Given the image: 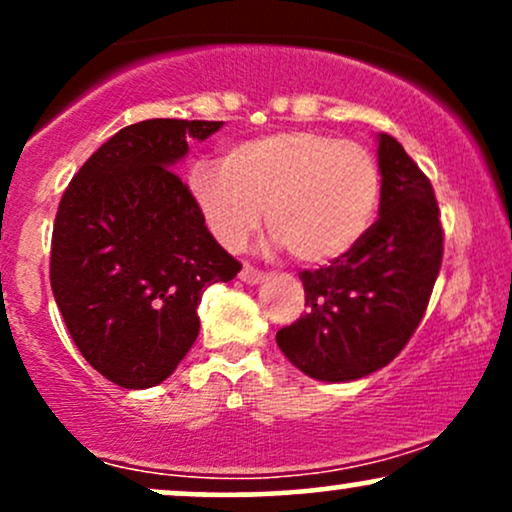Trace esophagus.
I'll list each match as a JSON object with an SVG mask.
<instances>
[{
	"label": "esophagus",
	"mask_w": 512,
	"mask_h": 512,
	"mask_svg": "<svg viewBox=\"0 0 512 512\" xmlns=\"http://www.w3.org/2000/svg\"><path fill=\"white\" fill-rule=\"evenodd\" d=\"M262 279H264V272L250 267V264H245V267L240 269V281H245V284H260Z\"/></svg>",
	"instance_id": "esophagus-1"
}]
</instances>
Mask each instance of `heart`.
Instances as JSON below:
<instances>
[{"label":"heart","instance_id":"1","mask_svg":"<svg viewBox=\"0 0 512 512\" xmlns=\"http://www.w3.org/2000/svg\"><path fill=\"white\" fill-rule=\"evenodd\" d=\"M187 187L214 238L236 250L267 214L276 240L303 264H327L366 236L380 202L368 146L313 129L245 139L221 163L199 161Z\"/></svg>","mask_w":512,"mask_h":512}]
</instances>
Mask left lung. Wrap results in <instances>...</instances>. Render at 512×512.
<instances>
[{"mask_svg": "<svg viewBox=\"0 0 512 512\" xmlns=\"http://www.w3.org/2000/svg\"><path fill=\"white\" fill-rule=\"evenodd\" d=\"M380 216L354 250L298 276L308 313L276 344L305 375L349 383L387 366L424 320L443 262L431 180L390 134L378 137Z\"/></svg>", "mask_w": 512, "mask_h": 512, "instance_id": "1", "label": "left lung"}]
</instances>
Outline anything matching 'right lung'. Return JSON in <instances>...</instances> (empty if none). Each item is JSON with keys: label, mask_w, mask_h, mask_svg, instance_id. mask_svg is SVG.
<instances>
[{"label": "right lung", "mask_w": 512, "mask_h": 512, "mask_svg": "<svg viewBox=\"0 0 512 512\" xmlns=\"http://www.w3.org/2000/svg\"><path fill=\"white\" fill-rule=\"evenodd\" d=\"M219 127H122L60 199L50 250L57 308L81 356L127 390L154 387L178 368L199 334L204 289L240 272L173 170L187 139L202 142Z\"/></svg>", "instance_id": "obj_1"}]
</instances>
